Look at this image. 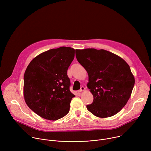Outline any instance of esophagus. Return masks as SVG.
Here are the masks:
<instances>
[{
	"instance_id": "1",
	"label": "esophagus",
	"mask_w": 151,
	"mask_h": 151,
	"mask_svg": "<svg viewBox=\"0 0 151 151\" xmlns=\"http://www.w3.org/2000/svg\"><path fill=\"white\" fill-rule=\"evenodd\" d=\"M85 90V87H81V89L79 90H78V92L79 93H81V92H82V91H84Z\"/></svg>"
}]
</instances>
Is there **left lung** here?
Segmentation results:
<instances>
[{"mask_svg": "<svg viewBox=\"0 0 151 151\" xmlns=\"http://www.w3.org/2000/svg\"><path fill=\"white\" fill-rule=\"evenodd\" d=\"M78 62L88 74L87 87L94 100L87 109L100 118L118 113L130 99L135 79L126 61L104 50H76Z\"/></svg>", "mask_w": 151, "mask_h": 151, "instance_id": "8db88e82", "label": "left lung"}]
</instances>
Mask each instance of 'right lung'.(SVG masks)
<instances>
[{"instance_id":"add662e5","label":"right lung","mask_w":151,"mask_h":151,"mask_svg":"<svg viewBox=\"0 0 151 151\" xmlns=\"http://www.w3.org/2000/svg\"><path fill=\"white\" fill-rule=\"evenodd\" d=\"M75 50L62 47L34 58L24 75V97L29 108L40 117L55 121L67 115L71 100L68 70Z\"/></svg>"}]
</instances>
